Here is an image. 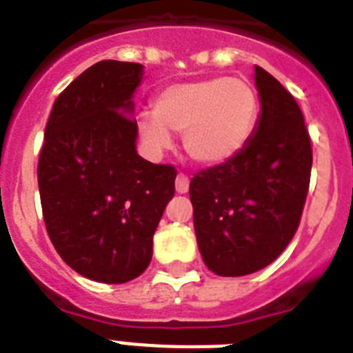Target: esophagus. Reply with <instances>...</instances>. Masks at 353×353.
<instances>
[{
	"label": "esophagus",
	"mask_w": 353,
	"mask_h": 353,
	"mask_svg": "<svg viewBox=\"0 0 353 353\" xmlns=\"http://www.w3.org/2000/svg\"><path fill=\"white\" fill-rule=\"evenodd\" d=\"M188 185H190V181H188L187 176L179 174V176L176 177V190L179 194H187L188 192Z\"/></svg>",
	"instance_id": "34e87169"
}]
</instances>
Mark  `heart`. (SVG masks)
<instances>
[{
    "instance_id": "b5f03b06",
    "label": "heart",
    "mask_w": 353,
    "mask_h": 353,
    "mask_svg": "<svg viewBox=\"0 0 353 353\" xmlns=\"http://www.w3.org/2000/svg\"><path fill=\"white\" fill-rule=\"evenodd\" d=\"M258 112L256 91L247 80L212 77L159 91L154 115H139L137 126L144 144L155 154L170 148V132H176L183 133V148L194 163L220 166L249 144Z\"/></svg>"
}]
</instances>
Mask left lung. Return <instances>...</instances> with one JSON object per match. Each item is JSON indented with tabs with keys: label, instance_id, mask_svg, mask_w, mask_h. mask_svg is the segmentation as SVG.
<instances>
[{
	"label": "left lung",
	"instance_id": "left-lung-1",
	"mask_svg": "<svg viewBox=\"0 0 353 353\" xmlns=\"http://www.w3.org/2000/svg\"><path fill=\"white\" fill-rule=\"evenodd\" d=\"M260 117L245 148L190 179L194 229L205 265L243 276L274 262L301 221L312 174V141L291 93L254 65Z\"/></svg>",
	"mask_w": 353,
	"mask_h": 353
}]
</instances>
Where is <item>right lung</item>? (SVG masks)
<instances>
[{"label": "right lung", "mask_w": 353, "mask_h": 353, "mask_svg": "<svg viewBox=\"0 0 353 353\" xmlns=\"http://www.w3.org/2000/svg\"><path fill=\"white\" fill-rule=\"evenodd\" d=\"M141 63L102 60L58 95L38 163L52 245L85 279L124 284L152 260L154 232L174 198L176 168L137 154L133 95Z\"/></svg>", "instance_id": "obj_1"}]
</instances>
